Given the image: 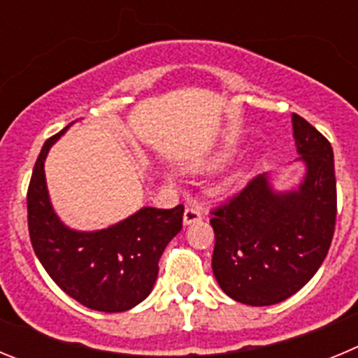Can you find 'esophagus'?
I'll return each instance as SVG.
<instances>
[{"label": "esophagus", "instance_id": "obj_1", "mask_svg": "<svg viewBox=\"0 0 358 358\" xmlns=\"http://www.w3.org/2000/svg\"><path fill=\"white\" fill-rule=\"evenodd\" d=\"M202 208L199 206V204H188L185 210V218H182V222H185V226H189V224L194 222H199L202 218Z\"/></svg>", "mask_w": 358, "mask_h": 358}]
</instances>
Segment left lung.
I'll use <instances>...</instances> for the list:
<instances>
[{
	"label": "left lung",
	"instance_id": "1",
	"mask_svg": "<svg viewBox=\"0 0 358 358\" xmlns=\"http://www.w3.org/2000/svg\"><path fill=\"white\" fill-rule=\"evenodd\" d=\"M306 173L299 188L274 192L260 173L211 211L218 285L235 301L267 306L305 287L324 262L337 217L334 150L305 118L292 115Z\"/></svg>",
	"mask_w": 358,
	"mask_h": 358
}]
</instances>
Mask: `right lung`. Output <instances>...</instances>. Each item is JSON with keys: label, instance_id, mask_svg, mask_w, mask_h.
Here are the masks:
<instances>
[{"label": "right lung", "instance_id": "1", "mask_svg": "<svg viewBox=\"0 0 358 358\" xmlns=\"http://www.w3.org/2000/svg\"><path fill=\"white\" fill-rule=\"evenodd\" d=\"M68 127L46 140L28 185L31 248L50 278L75 301L107 314L125 312L150 294L161 255L182 229L185 206L141 208L107 229H69L53 211L44 177L50 147Z\"/></svg>", "mask_w": 358, "mask_h": 358}]
</instances>
